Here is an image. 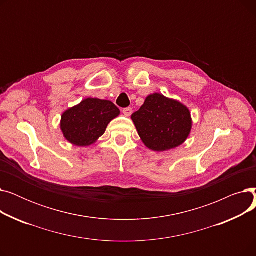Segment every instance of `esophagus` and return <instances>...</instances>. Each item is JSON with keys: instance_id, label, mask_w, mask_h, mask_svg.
Here are the masks:
<instances>
[{"instance_id": "1", "label": "esophagus", "mask_w": 256, "mask_h": 256, "mask_svg": "<svg viewBox=\"0 0 256 256\" xmlns=\"http://www.w3.org/2000/svg\"><path fill=\"white\" fill-rule=\"evenodd\" d=\"M122 113L124 114V116L130 117L132 115V108H126V109L122 110Z\"/></svg>"}]
</instances>
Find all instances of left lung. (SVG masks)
Segmentation results:
<instances>
[{
    "instance_id": "left-lung-1",
    "label": "left lung",
    "mask_w": 256,
    "mask_h": 256,
    "mask_svg": "<svg viewBox=\"0 0 256 256\" xmlns=\"http://www.w3.org/2000/svg\"><path fill=\"white\" fill-rule=\"evenodd\" d=\"M130 118L143 144L158 152L180 146L193 126L189 108L156 92L150 94Z\"/></svg>"
}]
</instances>
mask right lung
<instances>
[{
    "label": "right lung",
    "instance_id": "right-lung-1",
    "mask_svg": "<svg viewBox=\"0 0 256 256\" xmlns=\"http://www.w3.org/2000/svg\"><path fill=\"white\" fill-rule=\"evenodd\" d=\"M119 114L112 102L88 98L62 114L60 128L70 143L87 147L104 135L108 124Z\"/></svg>",
    "mask_w": 256,
    "mask_h": 256
}]
</instances>
